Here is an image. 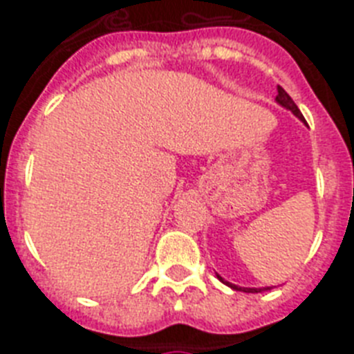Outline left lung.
Masks as SVG:
<instances>
[{
	"label": "left lung",
	"instance_id": "obj_1",
	"mask_svg": "<svg viewBox=\"0 0 354 354\" xmlns=\"http://www.w3.org/2000/svg\"><path fill=\"white\" fill-rule=\"evenodd\" d=\"M275 101L279 102L281 106H285L286 110H290L292 113H294V115H296V118H299L301 119L303 122H307L305 121V118H303L301 115V112H299V108L296 106V102L292 101V97L288 95V93H286L285 90H283V88H281V86H277V97H275ZM216 277H218V279L222 281V283H226L227 286H232L233 290H242V292H252V294H257V292H263V290H268V288H241V286H236V285H232V283H227V281H224L221 277V275L216 274Z\"/></svg>",
	"mask_w": 354,
	"mask_h": 354
}]
</instances>
